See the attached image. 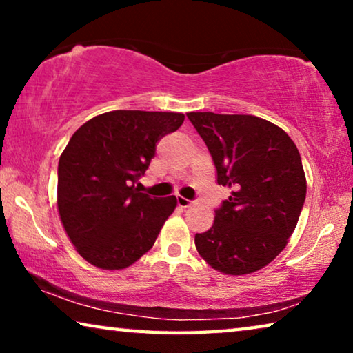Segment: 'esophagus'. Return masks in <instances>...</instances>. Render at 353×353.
<instances>
[{
  "instance_id": "obj_1",
  "label": "esophagus",
  "mask_w": 353,
  "mask_h": 353,
  "mask_svg": "<svg viewBox=\"0 0 353 353\" xmlns=\"http://www.w3.org/2000/svg\"><path fill=\"white\" fill-rule=\"evenodd\" d=\"M176 204L180 205V207H183V209H186V207H191L192 204H194V202L190 201V199H186V197H176Z\"/></svg>"
}]
</instances>
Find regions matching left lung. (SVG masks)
<instances>
[{
  "label": "left lung",
  "instance_id": "1",
  "mask_svg": "<svg viewBox=\"0 0 353 353\" xmlns=\"http://www.w3.org/2000/svg\"><path fill=\"white\" fill-rule=\"evenodd\" d=\"M231 196L197 233L201 257L226 274H248L286 248L305 202L302 159L288 133L255 115L188 112Z\"/></svg>",
  "mask_w": 353,
  "mask_h": 353
}]
</instances>
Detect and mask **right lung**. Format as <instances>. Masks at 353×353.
I'll return each mask as SVG.
<instances>
[{
    "label": "right lung",
    "instance_id": "right-lung-1",
    "mask_svg": "<svg viewBox=\"0 0 353 353\" xmlns=\"http://www.w3.org/2000/svg\"><path fill=\"white\" fill-rule=\"evenodd\" d=\"M185 115L112 110L72 134L57 165V207L72 244L86 262L120 270L148 252L176 207L134 188L156 144L181 127Z\"/></svg>",
    "mask_w": 353,
    "mask_h": 353
}]
</instances>
